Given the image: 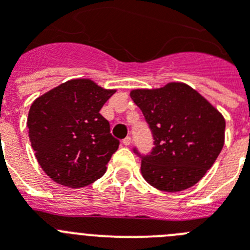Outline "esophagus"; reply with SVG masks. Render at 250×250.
<instances>
[{
    "mask_svg": "<svg viewBox=\"0 0 250 250\" xmlns=\"http://www.w3.org/2000/svg\"><path fill=\"white\" fill-rule=\"evenodd\" d=\"M123 144L125 145V146H129V145L131 144V138H130V136H126V138L123 140Z\"/></svg>",
    "mask_w": 250,
    "mask_h": 250,
    "instance_id": "esophagus-1",
    "label": "esophagus"
}]
</instances>
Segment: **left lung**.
Instances as JSON below:
<instances>
[{
    "mask_svg": "<svg viewBox=\"0 0 250 250\" xmlns=\"http://www.w3.org/2000/svg\"><path fill=\"white\" fill-rule=\"evenodd\" d=\"M154 147L141 158V174L163 191H182L205 175L224 145L225 120L202 95L183 83L156 90H132Z\"/></svg>",
    "mask_w": 250,
    "mask_h": 250,
    "instance_id": "8db88e82",
    "label": "left lung"
}]
</instances>
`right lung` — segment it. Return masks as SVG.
<instances>
[{"mask_svg":"<svg viewBox=\"0 0 250 250\" xmlns=\"http://www.w3.org/2000/svg\"><path fill=\"white\" fill-rule=\"evenodd\" d=\"M114 92L87 79H77L50 90L31 105V145L39 164L54 182L81 188L105 174L120 144L100 114Z\"/></svg>","mask_w":250,"mask_h":250,"instance_id":"add662e5","label":"right lung"}]
</instances>
